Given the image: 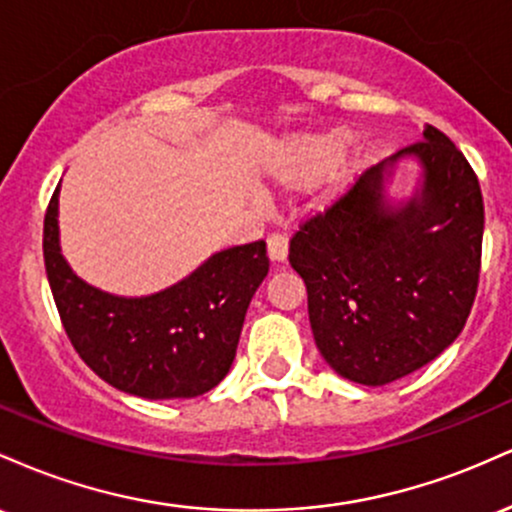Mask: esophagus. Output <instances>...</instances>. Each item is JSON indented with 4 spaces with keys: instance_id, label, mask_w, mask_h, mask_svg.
<instances>
[{
    "instance_id": "34e87169",
    "label": "esophagus",
    "mask_w": 512,
    "mask_h": 512,
    "mask_svg": "<svg viewBox=\"0 0 512 512\" xmlns=\"http://www.w3.org/2000/svg\"><path fill=\"white\" fill-rule=\"evenodd\" d=\"M267 250L272 262H284L286 255H289V238H286L284 233H272V236L267 238Z\"/></svg>"
}]
</instances>
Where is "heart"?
I'll return each mask as SVG.
<instances>
[{
    "label": "heart",
    "mask_w": 512,
    "mask_h": 512,
    "mask_svg": "<svg viewBox=\"0 0 512 512\" xmlns=\"http://www.w3.org/2000/svg\"><path fill=\"white\" fill-rule=\"evenodd\" d=\"M325 173L330 185H342L349 173V151L342 137L327 134H298L286 139L272 161V175L286 187L310 185Z\"/></svg>",
    "instance_id": "heart-1"
}]
</instances>
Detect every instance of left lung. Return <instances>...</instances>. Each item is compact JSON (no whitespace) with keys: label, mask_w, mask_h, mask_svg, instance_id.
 I'll use <instances>...</instances> for the list:
<instances>
[{"label":"left lung","mask_w":512,"mask_h":512,"mask_svg":"<svg viewBox=\"0 0 512 512\" xmlns=\"http://www.w3.org/2000/svg\"><path fill=\"white\" fill-rule=\"evenodd\" d=\"M399 155L425 166L422 192L384 199ZM484 199L469 161L440 129L378 163L325 211L301 223L289 262L308 289L313 337L346 380L387 385L455 342L479 286Z\"/></svg>","instance_id":"8db88e82"}]
</instances>
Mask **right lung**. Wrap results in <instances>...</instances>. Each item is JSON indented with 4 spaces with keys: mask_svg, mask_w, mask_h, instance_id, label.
I'll list each match as a JSON object with an SVG mask.
<instances>
[{
    "mask_svg": "<svg viewBox=\"0 0 512 512\" xmlns=\"http://www.w3.org/2000/svg\"><path fill=\"white\" fill-rule=\"evenodd\" d=\"M57 185L43 228L45 272L69 342L98 378L146 399H187L226 378L257 286L269 272L264 240L211 255L180 284L120 298L81 281L60 252Z\"/></svg>",
    "mask_w": 512,
    "mask_h": 512,
    "instance_id": "right-lung-1",
    "label": "right lung"
}]
</instances>
